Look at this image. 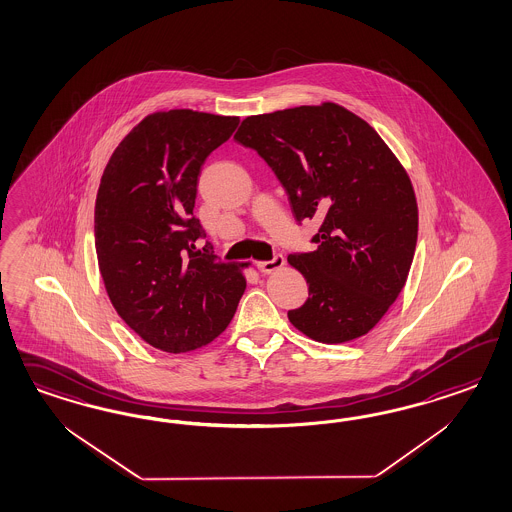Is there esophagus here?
Instances as JSON below:
<instances>
[{
  "label": "esophagus",
  "mask_w": 512,
  "mask_h": 512,
  "mask_svg": "<svg viewBox=\"0 0 512 512\" xmlns=\"http://www.w3.org/2000/svg\"><path fill=\"white\" fill-rule=\"evenodd\" d=\"M283 264H285V257H283L281 253H276L270 261H261V263L257 264V268H259L263 274H272V272L279 270Z\"/></svg>",
  "instance_id": "34e87169"
}]
</instances>
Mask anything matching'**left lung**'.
Here are the masks:
<instances>
[{
    "label": "left lung",
    "instance_id": "1",
    "mask_svg": "<svg viewBox=\"0 0 512 512\" xmlns=\"http://www.w3.org/2000/svg\"><path fill=\"white\" fill-rule=\"evenodd\" d=\"M234 140L268 163L298 223L321 221L317 249L287 259L310 293L289 321L323 343L368 334L402 293L417 248V199L396 155L336 103L248 116Z\"/></svg>",
    "mask_w": 512,
    "mask_h": 512
}]
</instances>
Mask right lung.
Here are the masks:
<instances>
[{
	"label": "right lung",
	"mask_w": 512,
	"mask_h": 512,
	"mask_svg": "<svg viewBox=\"0 0 512 512\" xmlns=\"http://www.w3.org/2000/svg\"><path fill=\"white\" fill-rule=\"evenodd\" d=\"M238 116L178 109L146 116L109 159L95 201V251L110 302L155 349L187 353L217 338L246 291L240 266L195 248L206 157ZM248 266V264H242Z\"/></svg>",
	"instance_id": "add662e5"
}]
</instances>
